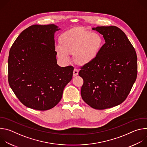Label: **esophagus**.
<instances>
[{
	"label": "esophagus",
	"mask_w": 147,
	"mask_h": 147,
	"mask_svg": "<svg viewBox=\"0 0 147 147\" xmlns=\"http://www.w3.org/2000/svg\"><path fill=\"white\" fill-rule=\"evenodd\" d=\"M78 72H79V71L77 69H74L73 70V77L77 76L78 74Z\"/></svg>",
	"instance_id": "esophagus-1"
}]
</instances>
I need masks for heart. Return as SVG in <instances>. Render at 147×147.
<instances>
[{"instance_id": "1", "label": "heart", "mask_w": 147, "mask_h": 147, "mask_svg": "<svg viewBox=\"0 0 147 147\" xmlns=\"http://www.w3.org/2000/svg\"><path fill=\"white\" fill-rule=\"evenodd\" d=\"M59 45L55 47L57 57L65 62L73 60L79 66H86L93 62L98 56L103 45L102 35L96 32L82 29H71L59 37Z\"/></svg>"}]
</instances>
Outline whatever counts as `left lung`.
Wrapping results in <instances>:
<instances>
[{
	"instance_id": "obj_1",
	"label": "left lung",
	"mask_w": 147,
	"mask_h": 147,
	"mask_svg": "<svg viewBox=\"0 0 147 147\" xmlns=\"http://www.w3.org/2000/svg\"><path fill=\"white\" fill-rule=\"evenodd\" d=\"M105 41L97 58L84 66L78 74L83 78L81 95L95 109L111 108L127 98L137 74V57L127 36L116 26L92 28Z\"/></svg>"
}]
</instances>
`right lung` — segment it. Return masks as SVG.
I'll list each match as a JSON object with an SVG mask.
<instances>
[{"label":"right lung","mask_w":147,"mask_h":147,"mask_svg":"<svg viewBox=\"0 0 147 147\" xmlns=\"http://www.w3.org/2000/svg\"><path fill=\"white\" fill-rule=\"evenodd\" d=\"M55 24L33 25L21 33L8 59L9 83L28 108L47 111L60 102L73 77V67H60L55 51Z\"/></svg>","instance_id":"obj_1"}]
</instances>
